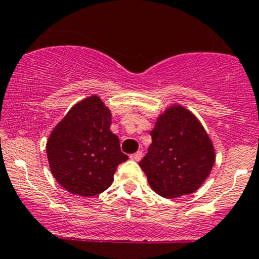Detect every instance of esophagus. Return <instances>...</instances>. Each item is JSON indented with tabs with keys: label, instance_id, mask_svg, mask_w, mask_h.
I'll list each match as a JSON object with an SVG mask.
<instances>
[{
	"label": "esophagus",
	"instance_id": "esophagus-1",
	"mask_svg": "<svg viewBox=\"0 0 259 259\" xmlns=\"http://www.w3.org/2000/svg\"><path fill=\"white\" fill-rule=\"evenodd\" d=\"M130 158H132V159L135 160V161L141 160V158H142V152H141V151H138V152H136V153H134V154L130 155Z\"/></svg>",
	"mask_w": 259,
	"mask_h": 259
}]
</instances>
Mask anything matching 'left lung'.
I'll use <instances>...</instances> for the list:
<instances>
[{
  "instance_id": "left-lung-1",
  "label": "left lung",
  "mask_w": 259,
  "mask_h": 259,
  "mask_svg": "<svg viewBox=\"0 0 259 259\" xmlns=\"http://www.w3.org/2000/svg\"><path fill=\"white\" fill-rule=\"evenodd\" d=\"M152 143L139 165L161 197L191 194L206 180L214 163L213 146L189 111L170 107L151 132Z\"/></svg>"
}]
</instances>
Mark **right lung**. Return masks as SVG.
<instances>
[{
    "mask_svg": "<svg viewBox=\"0 0 259 259\" xmlns=\"http://www.w3.org/2000/svg\"><path fill=\"white\" fill-rule=\"evenodd\" d=\"M110 126L111 112L94 95L74 105L53 130L47 155L53 176L66 191L94 197L112 185L127 155Z\"/></svg>",
    "mask_w": 259,
    "mask_h": 259,
    "instance_id": "add662e5",
    "label": "right lung"
}]
</instances>
